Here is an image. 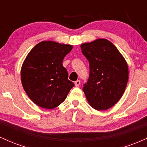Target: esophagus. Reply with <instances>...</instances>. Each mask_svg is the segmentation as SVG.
<instances>
[{
	"label": "esophagus",
	"mask_w": 147,
	"mask_h": 147,
	"mask_svg": "<svg viewBox=\"0 0 147 147\" xmlns=\"http://www.w3.org/2000/svg\"><path fill=\"white\" fill-rule=\"evenodd\" d=\"M80 83H81V82H80V81H79V80H77V81H76V82H75V86L79 87V85H80Z\"/></svg>",
	"instance_id": "obj_1"
}]
</instances>
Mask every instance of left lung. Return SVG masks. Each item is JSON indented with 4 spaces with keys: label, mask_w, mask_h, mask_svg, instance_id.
<instances>
[{
    "label": "left lung",
    "mask_w": 147,
    "mask_h": 147,
    "mask_svg": "<svg viewBox=\"0 0 147 147\" xmlns=\"http://www.w3.org/2000/svg\"><path fill=\"white\" fill-rule=\"evenodd\" d=\"M90 65V75L83 90L89 105L97 111L113 106L124 92L129 68L125 59L109 40L98 38L81 45Z\"/></svg>",
    "instance_id": "left-lung-1"
}]
</instances>
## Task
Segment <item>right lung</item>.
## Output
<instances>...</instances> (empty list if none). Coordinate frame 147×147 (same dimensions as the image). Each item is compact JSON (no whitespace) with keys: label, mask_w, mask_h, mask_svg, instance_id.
<instances>
[{"label":"right lung","mask_w":147,"mask_h":147,"mask_svg":"<svg viewBox=\"0 0 147 147\" xmlns=\"http://www.w3.org/2000/svg\"><path fill=\"white\" fill-rule=\"evenodd\" d=\"M72 49L71 45L43 41L27 55L21 67L22 85L37 106L55 109L65 100L75 86L68 80V72L62 64Z\"/></svg>","instance_id":"add662e5"}]
</instances>
